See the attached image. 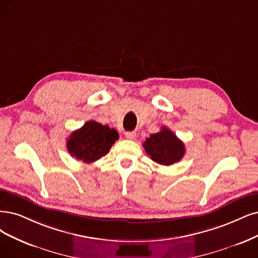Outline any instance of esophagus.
Here are the masks:
<instances>
[{"label":"esophagus","instance_id":"1","mask_svg":"<svg viewBox=\"0 0 258 258\" xmlns=\"http://www.w3.org/2000/svg\"><path fill=\"white\" fill-rule=\"evenodd\" d=\"M125 137L127 138V139H134L135 137H136V133L135 132H126L125 133Z\"/></svg>","mask_w":258,"mask_h":258}]
</instances>
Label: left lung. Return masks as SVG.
<instances>
[{"instance_id": "8db88e82", "label": "left lung", "mask_w": 258, "mask_h": 258, "mask_svg": "<svg viewBox=\"0 0 258 258\" xmlns=\"http://www.w3.org/2000/svg\"><path fill=\"white\" fill-rule=\"evenodd\" d=\"M144 148L152 160L164 166L177 163L186 152L183 141L166 126L156 134H151L144 142Z\"/></svg>"}]
</instances>
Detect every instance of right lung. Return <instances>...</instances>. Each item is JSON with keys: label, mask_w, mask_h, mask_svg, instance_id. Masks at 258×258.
Here are the masks:
<instances>
[{"label": "right lung", "mask_w": 258, "mask_h": 258, "mask_svg": "<svg viewBox=\"0 0 258 258\" xmlns=\"http://www.w3.org/2000/svg\"><path fill=\"white\" fill-rule=\"evenodd\" d=\"M118 138L119 134L114 128L88 121L71 133L67 140V149L72 157L90 164L106 155Z\"/></svg>", "instance_id": "obj_1"}]
</instances>
